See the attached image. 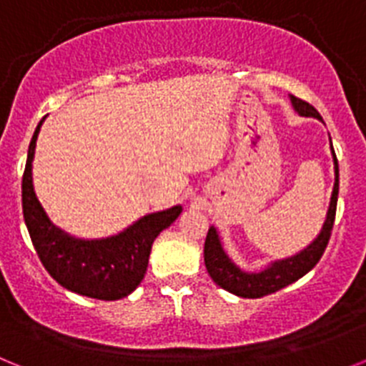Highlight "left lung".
Returning a JSON list of instances; mask_svg holds the SVG:
<instances>
[{
  "mask_svg": "<svg viewBox=\"0 0 366 366\" xmlns=\"http://www.w3.org/2000/svg\"><path fill=\"white\" fill-rule=\"evenodd\" d=\"M290 102H292L293 109H295V113H299L300 117H313L317 121H322L319 112L312 104H308V102H304V100L297 99L293 95H290ZM330 148H332V139H330ZM332 159H334L335 181L334 190H332V198H330L328 211H326V219L322 223L319 234L306 247L300 249L299 253L269 262L260 271H245L232 260L231 254L227 253V249L223 247L222 236H219L218 229L214 225L209 227L203 254H205L207 271H209L211 279L219 287H223L225 292L232 293V295L244 297V299H260V297L279 292L282 287L297 282L308 271H312L315 267V264L321 260L322 253H325L326 245H328L332 227H334L335 209H337L339 164L334 148H332Z\"/></svg>",
  "mask_w": 366,
  "mask_h": 366,
  "instance_id": "left-lung-1",
  "label": "left lung"
}]
</instances>
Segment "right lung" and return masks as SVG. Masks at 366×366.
I'll use <instances>...</instances> for the list:
<instances>
[{
    "label": "right lung",
    "instance_id": "right-lung-1",
    "mask_svg": "<svg viewBox=\"0 0 366 366\" xmlns=\"http://www.w3.org/2000/svg\"><path fill=\"white\" fill-rule=\"evenodd\" d=\"M44 121L45 117L38 122L29 144L21 181V205L32 245L45 269L69 292L99 300L124 299L144 279L154 240L176 222L183 207L144 214L104 238H79L64 231L45 212L32 183V161Z\"/></svg>",
    "mask_w": 366,
    "mask_h": 366
}]
</instances>
